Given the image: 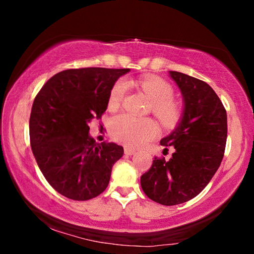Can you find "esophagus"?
I'll use <instances>...</instances> for the list:
<instances>
[{"instance_id": "esophagus-1", "label": "esophagus", "mask_w": 254, "mask_h": 254, "mask_svg": "<svg viewBox=\"0 0 254 254\" xmlns=\"http://www.w3.org/2000/svg\"><path fill=\"white\" fill-rule=\"evenodd\" d=\"M124 153L127 154V156H132V154L135 153V149L130 148V147H126L124 148Z\"/></svg>"}]
</instances>
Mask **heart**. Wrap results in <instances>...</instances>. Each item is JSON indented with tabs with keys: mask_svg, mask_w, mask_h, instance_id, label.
I'll list each match as a JSON object with an SVG mask.
<instances>
[{
	"mask_svg": "<svg viewBox=\"0 0 254 254\" xmlns=\"http://www.w3.org/2000/svg\"><path fill=\"white\" fill-rule=\"evenodd\" d=\"M139 85L150 101L152 102V113L165 127H173L180 118V106L173 100L174 89L158 77H145ZM127 89L124 78L119 79L111 89L109 105L118 107L123 101ZM111 136L115 141L128 147H140L157 135L158 128L151 120L135 119L127 114H120L112 119L110 124Z\"/></svg>",
	"mask_w": 254,
	"mask_h": 254,
	"instance_id": "b5f03b06",
	"label": "heart"
}]
</instances>
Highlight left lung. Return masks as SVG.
Masks as SVG:
<instances>
[{
  "label": "left lung",
  "mask_w": 254,
  "mask_h": 254,
  "mask_svg": "<svg viewBox=\"0 0 254 254\" xmlns=\"http://www.w3.org/2000/svg\"><path fill=\"white\" fill-rule=\"evenodd\" d=\"M169 76L182 92L184 110L160 144L175 152L169 160L154 158L140 180L144 194L166 206L190 200L207 186L221 165L227 137L226 111L214 89L183 72L169 71Z\"/></svg>",
  "instance_id": "left-lung-1"
}]
</instances>
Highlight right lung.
<instances>
[{
    "mask_svg": "<svg viewBox=\"0 0 254 254\" xmlns=\"http://www.w3.org/2000/svg\"><path fill=\"white\" fill-rule=\"evenodd\" d=\"M124 69L89 67L51 77L34 98L30 143L42 175L55 190L74 200H88L105 190L112 167L123 147L96 143L88 123L101 119L111 89Z\"/></svg>",
    "mask_w": 254,
    "mask_h": 254,
    "instance_id": "obj_1",
    "label": "right lung"
}]
</instances>
